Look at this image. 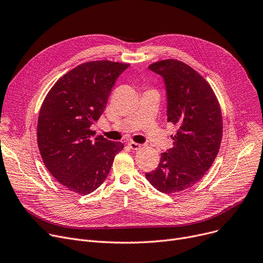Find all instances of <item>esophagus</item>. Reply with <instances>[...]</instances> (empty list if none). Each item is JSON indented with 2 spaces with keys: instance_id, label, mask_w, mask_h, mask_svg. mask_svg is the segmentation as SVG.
I'll list each match as a JSON object with an SVG mask.
<instances>
[{
  "instance_id": "1",
  "label": "esophagus",
  "mask_w": 263,
  "mask_h": 263,
  "mask_svg": "<svg viewBox=\"0 0 263 263\" xmlns=\"http://www.w3.org/2000/svg\"><path fill=\"white\" fill-rule=\"evenodd\" d=\"M128 146H129L132 150H139V149H141V147H142L140 144L134 143V142H130V143L128 144Z\"/></svg>"
}]
</instances>
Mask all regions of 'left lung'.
<instances>
[{"label":"left lung","mask_w":263,"mask_h":263,"mask_svg":"<svg viewBox=\"0 0 263 263\" xmlns=\"http://www.w3.org/2000/svg\"><path fill=\"white\" fill-rule=\"evenodd\" d=\"M160 74L167 93V121L177 127L173 148L161 154L158 167L146 173L158 191L173 194L196 184L212 166L223 136L216 96L196 70L177 60L149 66Z\"/></svg>","instance_id":"left-lung-1"}]
</instances>
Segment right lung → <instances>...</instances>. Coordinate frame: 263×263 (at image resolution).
Returning <instances> with one entry per match:
<instances>
[{"instance_id": "1", "label": "right lung", "mask_w": 263, "mask_h": 263, "mask_svg": "<svg viewBox=\"0 0 263 263\" xmlns=\"http://www.w3.org/2000/svg\"><path fill=\"white\" fill-rule=\"evenodd\" d=\"M129 64L93 61L64 74L41 104L37 123L40 156L50 174L77 194L87 195L108 175L123 144L95 135L117 78Z\"/></svg>"}]
</instances>
